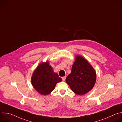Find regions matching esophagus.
Returning <instances> with one entry per match:
<instances>
[{"label": "esophagus", "instance_id": "obj_1", "mask_svg": "<svg viewBox=\"0 0 122 122\" xmlns=\"http://www.w3.org/2000/svg\"><path fill=\"white\" fill-rule=\"evenodd\" d=\"M66 76H64V77H62V79L63 81H65L66 80Z\"/></svg>", "mask_w": 122, "mask_h": 122}]
</instances>
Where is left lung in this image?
Returning a JSON list of instances; mask_svg holds the SVG:
<instances>
[{"mask_svg": "<svg viewBox=\"0 0 122 122\" xmlns=\"http://www.w3.org/2000/svg\"><path fill=\"white\" fill-rule=\"evenodd\" d=\"M71 69L66 79L71 90L82 95L90 91L94 86L96 73L93 67L83 57L78 56Z\"/></svg>", "mask_w": 122, "mask_h": 122, "instance_id": "1", "label": "left lung"}]
</instances>
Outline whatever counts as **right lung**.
I'll list each match as a JSON object with an SVG mask.
<instances>
[{"mask_svg":"<svg viewBox=\"0 0 122 122\" xmlns=\"http://www.w3.org/2000/svg\"><path fill=\"white\" fill-rule=\"evenodd\" d=\"M61 81V78L54 72L53 68L47 62L39 65L31 78L33 87L43 95H48L53 91L56 83Z\"/></svg>","mask_w":122,"mask_h":122,"instance_id":"1","label":"right lung"}]
</instances>
